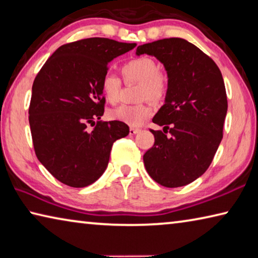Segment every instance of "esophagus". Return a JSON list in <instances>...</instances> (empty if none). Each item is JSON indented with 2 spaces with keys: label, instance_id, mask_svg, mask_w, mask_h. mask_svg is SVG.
<instances>
[{
  "label": "esophagus",
  "instance_id": "1",
  "mask_svg": "<svg viewBox=\"0 0 258 258\" xmlns=\"http://www.w3.org/2000/svg\"><path fill=\"white\" fill-rule=\"evenodd\" d=\"M139 132H141V129H138V128H130V129H129V134H130V135H136V134H138Z\"/></svg>",
  "mask_w": 258,
  "mask_h": 258
}]
</instances>
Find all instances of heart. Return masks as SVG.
<instances>
[{"mask_svg": "<svg viewBox=\"0 0 258 258\" xmlns=\"http://www.w3.org/2000/svg\"><path fill=\"white\" fill-rule=\"evenodd\" d=\"M122 76L125 83H137L138 98L151 99L153 102H160L165 97L168 92V77L157 69L156 62L148 56L135 57L124 63L121 68ZM121 79L115 75L106 72L99 81L101 92L106 101L115 104L119 101L121 92ZM153 114V107L146 102L135 105H120L112 110L108 115L111 119L123 122L129 125H139L143 121Z\"/></svg>", "mask_w": 258, "mask_h": 258, "instance_id": "heart-1", "label": "heart"}]
</instances>
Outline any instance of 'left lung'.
<instances>
[{"label":"left lung","mask_w":258,"mask_h":258,"mask_svg":"<svg viewBox=\"0 0 258 258\" xmlns=\"http://www.w3.org/2000/svg\"><path fill=\"white\" fill-rule=\"evenodd\" d=\"M137 54L154 55L169 77L165 104L153 117L164 133L150 129L155 142L144 154V164L161 186H186L209 169L222 141L228 110L222 74L209 55L182 38L141 45Z\"/></svg>","instance_id":"8db88e82"}]
</instances>
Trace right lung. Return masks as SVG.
Listing matches in <instances>:
<instances>
[{"label": "right lung", "mask_w": 258, "mask_h": 258, "mask_svg": "<svg viewBox=\"0 0 258 258\" xmlns=\"http://www.w3.org/2000/svg\"><path fill=\"white\" fill-rule=\"evenodd\" d=\"M134 47L135 43L108 38L76 40L58 47L36 76L28 112L34 150L67 186L83 188L96 181L113 143L129 134L123 122L99 120L105 105L99 81L113 58Z\"/></svg>", "instance_id": "obj_1"}]
</instances>
